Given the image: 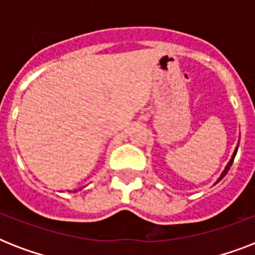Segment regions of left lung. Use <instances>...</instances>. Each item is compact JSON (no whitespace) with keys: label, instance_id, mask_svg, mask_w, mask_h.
Returning a JSON list of instances; mask_svg holds the SVG:
<instances>
[{"label":"left lung","instance_id":"1","mask_svg":"<svg viewBox=\"0 0 255 255\" xmlns=\"http://www.w3.org/2000/svg\"><path fill=\"white\" fill-rule=\"evenodd\" d=\"M237 151H238V145H237V147H236V149H234V152H233V156H232V159L229 160V163H228V165H226V167H225V169H224V172H222V173H221V176H220V177H218L217 182H218V181H221L222 178H224V177H225V176H226V173H228V172H229L230 167H232V164H233V160H234V157H236V153H237Z\"/></svg>","mask_w":255,"mask_h":255}]
</instances>
